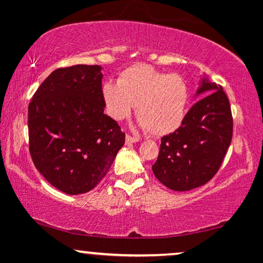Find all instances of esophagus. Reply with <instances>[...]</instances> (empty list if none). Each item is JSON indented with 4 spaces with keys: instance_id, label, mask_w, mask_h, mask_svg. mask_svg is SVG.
<instances>
[{
    "instance_id": "esophagus-1",
    "label": "esophagus",
    "mask_w": 263,
    "mask_h": 263,
    "mask_svg": "<svg viewBox=\"0 0 263 263\" xmlns=\"http://www.w3.org/2000/svg\"><path fill=\"white\" fill-rule=\"evenodd\" d=\"M136 142H138L137 137H132V136L126 135V143H136Z\"/></svg>"
}]
</instances>
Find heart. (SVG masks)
<instances>
[{"instance_id":"obj_1","label":"heart","mask_w":263,"mask_h":263,"mask_svg":"<svg viewBox=\"0 0 263 263\" xmlns=\"http://www.w3.org/2000/svg\"><path fill=\"white\" fill-rule=\"evenodd\" d=\"M102 98L108 116L114 120H125L137 104L138 127L148 128L152 135L164 136L182 125L189 92L179 75L137 64L125 69L119 83L106 81L102 85Z\"/></svg>"}]
</instances>
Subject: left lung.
I'll return each instance as SVG.
<instances>
[{
  "mask_svg": "<svg viewBox=\"0 0 263 263\" xmlns=\"http://www.w3.org/2000/svg\"><path fill=\"white\" fill-rule=\"evenodd\" d=\"M193 105L182 125L161 138L158 158L152 165L157 179L176 192L204 185L216 174L232 138L231 108L222 87L206 75L199 81Z\"/></svg>",
  "mask_w": 263,
  "mask_h": 263,
  "instance_id": "1",
  "label": "left lung"
}]
</instances>
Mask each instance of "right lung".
Returning a JSON list of instances; mask_svg holds the SVG:
<instances>
[{
	"instance_id": "1",
	"label": "right lung",
	"mask_w": 263,
	"mask_h": 263,
	"mask_svg": "<svg viewBox=\"0 0 263 263\" xmlns=\"http://www.w3.org/2000/svg\"><path fill=\"white\" fill-rule=\"evenodd\" d=\"M100 65L54 70L28 106L29 152L54 188L84 194L106 176L125 134L104 114Z\"/></svg>"
}]
</instances>
